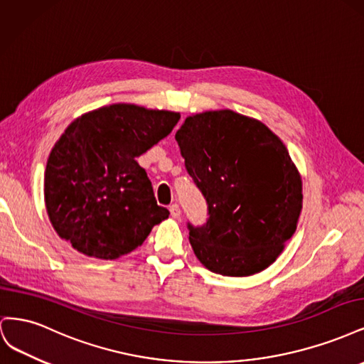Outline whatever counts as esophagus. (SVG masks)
<instances>
[{"instance_id":"obj_1","label":"esophagus","mask_w":364,"mask_h":364,"mask_svg":"<svg viewBox=\"0 0 364 364\" xmlns=\"http://www.w3.org/2000/svg\"><path fill=\"white\" fill-rule=\"evenodd\" d=\"M170 214H171V217H174V218H178V217L181 215V208H179L178 203H173V205L170 206Z\"/></svg>"}]
</instances>
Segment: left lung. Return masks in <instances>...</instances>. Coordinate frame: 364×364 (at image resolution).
<instances>
[{
    "mask_svg": "<svg viewBox=\"0 0 364 364\" xmlns=\"http://www.w3.org/2000/svg\"><path fill=\"white\" fill-rule=\"evenodd\" d=\"M176 141L208 205L205 225L188 223L196 257L223 277L267 269L302 209L301 174L284 142L261 121L228 109L188 117Z\"/></svg>",
    "mask_w": 364,
    "mask_h": 364,
    "instance_id": "left-lung-1",
    "label": "left lung"
}]
</instances>
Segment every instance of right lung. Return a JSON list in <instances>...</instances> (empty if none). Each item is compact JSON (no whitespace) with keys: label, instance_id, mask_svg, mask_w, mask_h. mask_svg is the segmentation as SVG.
I'll return each mask as SVG.
<instances>
[{"label":"right lung","instance_id":"obj_1","mask_svg":"<svg viewBox=\"0 0 364 364\" xmlns=\"http://www.w3.org/2000/svg\"><path fill=\"white\" fill-rule=\"evenodd\" d=\"M181 115L118 103L87 112L54 144L43 196L54 230L87 257L115 259L144 243L168 217L136 158L167 136Z\"/></svg>","mask_w":364,"mask_h":364}]
</instances>
